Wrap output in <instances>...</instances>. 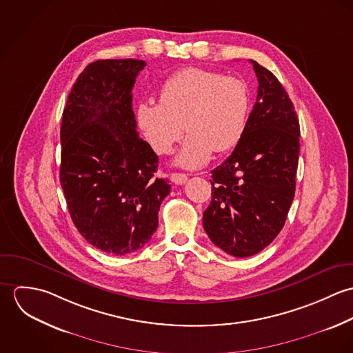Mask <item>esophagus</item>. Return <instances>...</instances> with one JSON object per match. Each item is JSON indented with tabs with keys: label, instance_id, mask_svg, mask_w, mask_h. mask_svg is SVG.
Here are the masks:
<instances>
[{
	"label": "esophagus",
	"instance_id": "esophagus-1",
	"mask_svg": "<svg viewBox=\"0 0 353 353\" xmlns=\"http://www.w3.org/2000/svg\"><path fill=\"white\" fill-rule=\"evenodd\" d=\"M188 175L186 174H182V172H172L171 174V181L175 183V185H183L186 183L188 181Z\"/></svg>",
	"mask_w": 353,
	"mask_h": 353
}]
</instances>
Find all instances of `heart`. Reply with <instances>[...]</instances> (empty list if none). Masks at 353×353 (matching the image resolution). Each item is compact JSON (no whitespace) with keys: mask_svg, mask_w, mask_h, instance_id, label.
Returning a JSON list of instances; mask_svg holds the SVG:
<instances>
[{"mask_svg":"<svg viewBox=\"0 0 353 353\" xmlns=\"http://www.w3.org/2000/svg\"><path fill=\"white\" fill-rule=\"evenodd\" d=\"M249 112L250 91L243 80L214 70L188 68L163 83L160 101L140 103L137 121L153 151L160 154L172 151L186 128L189 136L175 163L185 168H199L213 151L221 153L238 144Z\"/></svg>","mask_w":353,"mask_h":353,"instance_id":"obj_1","label":"heart"}]
</instances>
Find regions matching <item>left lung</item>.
Here are the masks:
<instances>
[{
    "label": "left lung",
    "mask_w": 353,
    "mask_h": 353,
    "mask_svg": "<svg viewBox=\"0 0 353 353\" xmlns=\"http://www.w3.org/2000/svg\"><path fill=\"white\" fill-rule=\"evenodd\" d=\"M250 62L256 101L235 150L212 171V201L202 217L209 239L239 258L263 250L284 227L301 148L294 103L270 70Z\"/></svg>",
    "instance_id": "obj_1"
}]
</instances>
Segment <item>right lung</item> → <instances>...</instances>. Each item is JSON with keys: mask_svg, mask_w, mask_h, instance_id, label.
I'll return each instance as SVG.
<instances>
[{"mask_svg": "<svg viewBox=\"0 0 353 353\" xmlns=\"http://www.w3.org/2000/svg\"><path fill=\"white\" fill-rule=\"evenodd\" d=\"M140 59H101L77 77L62 112L59 181L70 217L101 252L125 255L151 241L171 186L139 137L132 90Z\"/></svg>", "mask_w": 353, "mask_h": 353, "instance_id": "obj_1", "label": "right lung"}]
</instances>
